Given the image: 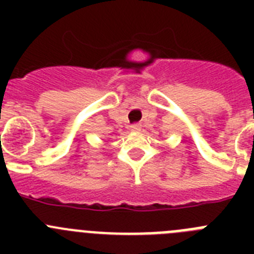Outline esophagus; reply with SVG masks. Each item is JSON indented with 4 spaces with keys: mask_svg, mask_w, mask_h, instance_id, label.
Returning a JSON list of instances; mask_svg holds the SVG:
<instances>
[{
    "mask_svg": "<svg viewBox=\"0 0 254 254\" xmlns=\"http://www.w3.org/2000/svg\"><path fill=\"white\" fill-rule=\"evenodd\" d=\"M129 128H131L132 132H137V131H140V129H141V126L136 123V125H132Z\"/></svg>",
    "mask_w": 254,
    "mask_h": 254,
    "instance_id": "esophagus-1",
    "label": "esophagus"
}]
</instances>
